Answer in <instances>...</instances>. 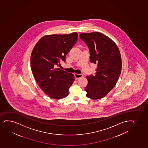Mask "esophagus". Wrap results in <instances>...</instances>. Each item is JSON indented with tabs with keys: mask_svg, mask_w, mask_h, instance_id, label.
<instances>
[{
	"mask_svg": "<svg viewBox=\"0 0 148 148\" xmlns=\"http://www.w3.org/2000/svg\"><path fill=\"white\" fill-rule=\"evenodd\" d=\"M83 75L82 74H77V73H75V78L77 79H78V78H80L83 77Z\"/></svg>",
	"mask_w": 148,
	"mask_h": 148,
	"instance_id": "obj_1",
	"label": "esophagus"
}]
</instances>
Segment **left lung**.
I'll list each match as a JSON object with an SVG mask.
<instances>
[{
    "label": "left lung",
    "mask_w": 148,
    "mask_h": 148,
    "mask_svg": "<svg viewBox=\"0 0 148 148\" xmlns=\"http://www.w3.org/2000/svg\"><path fill=\"white\" fill-rule=\"evenodd\" d=\"M80 38L90 51V60L97 64L95 75L86 77V96L93 100L105 97L118 81L122 62L119 49L114 41L102 33H82Z\"/></svg>",
    "instance_id": "8db88e82"
}]
</instances>
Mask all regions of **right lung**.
Listing matches in <instances>:
<instances>
[{
	"instance_id": "1",
	"label": "right lung",
	"mask_w": 148,
	"mask_h": 148,
	"mask_svg": "<svg viewBox=\"0 0 148 148\" xmlns=\"http://www.w3.org/2000/svg\"><path fill=\"white\" fill-rule=\"evenodd\" d=\"M78 34L46 35L41 38L32 50L31 67L36 82L43 91L51 98L67 97L75 80L74 75L60 68V62L77 43Z\"/></svg>"
}]
</instances>
